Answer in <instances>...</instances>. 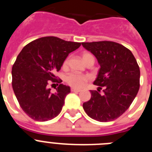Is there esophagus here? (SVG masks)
<instances>
[{"instance_id":"1","label":"esophagus","mask_w":152,"mask_h":152,"mask_svg":"<svg viewBox=\"0 0 152 152\" xmlns=\"http://www.w3.org/2000/svg\"><path fill=\"white\" fill-rule=\"evenodd\" d=\"M71 91H72V92H80V89H77V88H72V89H71Z\"/></svg>"}]
</instances>
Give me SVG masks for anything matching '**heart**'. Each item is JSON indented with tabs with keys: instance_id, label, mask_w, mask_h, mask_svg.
Returning a JSON list of instances; mask_svg holds the SVG:
<instances>
[{
	"instance_id": "1",
	"label": "heart",
	"mask_w": 152,
	"mask_h": 152,
	"mask_svg": "<svg viewBox=\"0 0 152 152\" xmlns=\"http://www.w3.org/2000/svg\"><path fill=\"white\" fill-rule=\"evenodd\" d=\"M91 57H93V56L90 53H88V52H84L82 54V58L84 62ZM68 59L66 58L64 61V62H63V68H65L68 65ZM88 80H89L88 76L84 75H80V74L77 73L70 74V75H68L66 77L67 84L71 86V87H72V88H82L83 86L85 85L86 83L88 82Z\"/></svg>"
}]
</instances>
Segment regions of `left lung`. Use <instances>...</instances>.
<instances>
[{"label": "left lung", "instance_id": "8db88e82", "mask_svg": "<svg viewBox=\"0 0 152 152\" xmlns=\"http://www.w3.org/2000/svg\"><path fill=\"white\" fill-rule=\"evenodd\" d=\"M97 59L100 68L91 91V98L83 103L86 113L99 122H110L129 109L139 90L140 70L131 51L115 42H82ZM103 88V95L99 91Z\"/></svg>", "mask_w": 152, "mask_h": 152}]
</instances>
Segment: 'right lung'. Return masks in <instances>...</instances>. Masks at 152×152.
Instances as JSON below:
<instances>
[{"label":"right lung","mask_w":152,"mask_h":152,"mask_svg":"<svg viewBox=\"0 0 152 152\" xmlns=\"http://www.w3.org/2000/svg\"><path fill=\"white\" fill-rule=\"evenodd\" d=\"M80 46V42L46 36L31 42L20 52L12 68V87L20 106L31 119L48 121L61 113L71 89L56 80L55 73L68 54ZM50 80L60 84L54 94L48 88Z\"/></svg>","instance_id":"right-lung-1"}]
</instances>
